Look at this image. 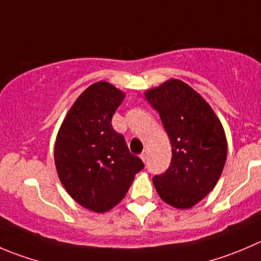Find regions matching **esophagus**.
I'll use <instances>...</instances> for the list:
<instances>
[{
  "label": "esophagus",
  "mask_w": 261,
  "mask_h": 261,
  "mask_svg": "<svg viewBox=\"0 0 261 261\" xmlns=\"http://www.w3.org/2000/svg\"><path fill=\"white\" fill-rule=\"evenodd\" d=\"M140 158H141V161H143L144 163H145V162H146V159H148V151H146V150H144L143 153L140 154Z\"/></svg>",
  "instance_id": "esophagus-1"
}]
</instances>
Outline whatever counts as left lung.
<instances>
[{
	"label": "left lung",
	"mask_w": 261,
	"mask_h": 261,
	"mask_svg": "<svg viewBox=\"0 0 261 261\" xmlns=\"http://www.w3.org/2000/svg\"><path fill=\"white\" fill-rule=\"evenodd\" d=\"M144 95L158 111L172 145L171 164L154 176V187L173 208H192L214 189L223 171V126L209 103L178 79L167 80Z\"/></svg>",
	"instance_id": "1"
}]
</instances>
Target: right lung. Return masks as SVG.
Instances as JSON below:
<instances>
[{"label": "right lung", "mask_w": 261, "mask_h": 261, "mask_svg": "<svg viewBox=\"0 0 261 261\" xmlns=\"http://www.w3.org/2000/svg\"><path fill=\"white\" fill-rule=\"evenodd\" d=\"M123 99L125 93L115 85L94 83L75 100L56 138L61 184L77 204L95 213L117 205L144 168L111 123Z\"/></svg>", "instance_id": "add662e5"}]
</instances>
